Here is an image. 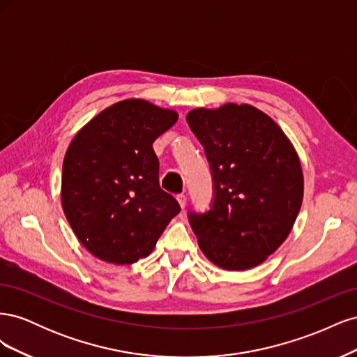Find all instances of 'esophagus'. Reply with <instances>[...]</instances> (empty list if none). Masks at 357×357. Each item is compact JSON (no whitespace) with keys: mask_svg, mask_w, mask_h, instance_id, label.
Wrapping results in <instances>:
<instances>
[{"mask_svg":"<svg viewBox=\"0 0 357 357\" xmlns=\"http://www.w3.org/2000/svg\"><path fill=\"white\" fill-rule=\"evenodd\" d=\"M177 201H178V204H180V207H181V210H185V207H186V202H188V198H186V195H177Z\"/></svg>","mask_w":357,"mask_h":357,"instance_id":"esophagus-1","label":"esophagus"}]
</instances>
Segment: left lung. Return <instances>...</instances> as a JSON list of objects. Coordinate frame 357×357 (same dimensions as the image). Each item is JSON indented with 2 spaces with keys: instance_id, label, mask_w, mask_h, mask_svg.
<instances>
[{
  "instance_id": "1",
  "label": "left lung",
  "mask_w": 357,
  "mask_h": 357,
  "mask_svg": "<svg viewBox=\"0 0 357 357\" xmlns=\"http://www.w3.org/2000/svg\"><path fill=\"white\" fill-rule=\"evenodd\" d=\"M186 119L214 180L211 210L189 215L202 253L226 271L264 264L286 241L304 198L294 144L274 119L250 104L199 107Z\"/></svg>"
}]
</instances>
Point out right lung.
<instances>
[{
    "label": "right lung",
    "mask_w": 357,
    "mask_h": 357,
    "mask_svg": "<svg viewBox=\"0 0 357 357\" xmlns=\"http://www.w3.org/2000/svg\"><path fill=\"white\" fill-rule=\"evenodd\" d=\"M178 113L142 98L107 107L74 135L62 165L61 202L80 244L100 261L135 264L153 252L180 211L159 186L153 142Z\"/></svg>",
    "instance_id": "1"
}]
</instances>
